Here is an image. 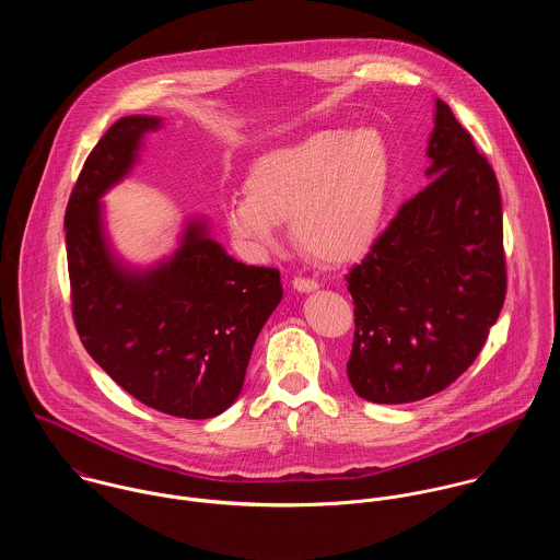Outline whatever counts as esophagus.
I'll list each match as a JSON object with an SVG mask.
<instances>
[{"label":"esophagus","mask_w":560,"mask_h":560,"mask_svg":"<svg viewBox=\"0 0 560 560\" xmlns=\"http://www.w3.org/2000/svg\"><path fill=\"white\" fill-rule=\"evenodd\" d=\"M292 288L296 290V292H313V290H317L319 285H317V281H313V279H305V277H294L292 279Z\"/></svg>","instance_id":"1"}]
</instances>
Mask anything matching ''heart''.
<instances>
[{"instance_id": "heart-1", "label": "heart", "mask_w": 560, "mask_h": 560, "mask_svg": "<svg viewBox=\"0 0 560 560\" xmlns=\"http://www.w3.org/2000/svg\"><path fill=\"white\" fill-rule=\"evenodd\" d=\"M390 152L375 128L317 130L250 163L245 192L223 217L250 255L272 249L290 219L294 243L324 264H346L372 249L386 212Z\"/></svg>"}]
</instances>
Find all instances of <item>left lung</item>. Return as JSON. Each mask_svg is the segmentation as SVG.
<instances>
[{"instance_id": "obj_1", "label": "left lung", "mask_w": 560, "mask_h": 560, "mask_svg": "<svg viewBox=\"0 0 560 560\" xmlns=\"http://www.w3.org/2000/svg\"><path fill=\"white\" fill-rule=\"evenodd\" d=\"M432 180L408 199L348 281V377L373 404L446 388L479 357L506 292L500 188L488 159L435 98Z\"/></svg>"}]
</instances>
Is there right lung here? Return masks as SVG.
<instances>
[{
    "mask_svg": "<svg viewBox=\"0 0 560 560\" xmlns=\"http://www.w3.org/2000/svg\"><path fill=\"white\" fill-rule=\"evenodd\" d=\"M161 118L126 116L90 152L63 230L72 317L90 357L141 404L212 419L241 395L255 339L283 299L277 268L247 266L190 219L172 257L130 268L105 234L101 197L132 170Z\"/></svg>",
    "mask_w": 560,
    "mask_h": 560,
    "instance_id": "obj_1",
    "label": "right lung"
}]
</instances>
